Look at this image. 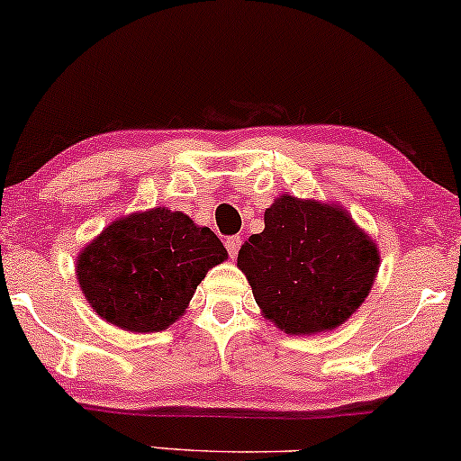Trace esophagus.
<instances>
[{
  "label": "esophagus",
  "instance_id": "34e87169",
  "mask_svg": "<svg viewBox=\"0 0 461 461\" xmlns=\"http://www.w3.org/2000/svg\"><path fill=\"white\" fill-rule=\"evenodd\" d=\"M241 243H243V239L239 235H232V237L226 239L224 245H226V249H229L230 258H235V256L239 254V248H241Z\"/></svg>",
  "mask_w": 461,
  "mask_h": 461
}]
</instances>
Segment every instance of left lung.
Here are the masks:
<instances>
[{
  "label": "left lung",
  "instance_id": "8db88e82",
  "mask_svg": "<svg viewBox=\"0 0 461 461\" xmlns=\"http://www.w3.org/2000/svg\"><path fill=\"white\" fill-rule=\"evenodd\" d=\"M379 265L375 241L343 207L290 194L267 209L265 230L237 256L262 315L288 334L328 332L348 321Z\"/></svg>",
  "mask_w": 461,
  "mask_h": 461
}]
</instances>
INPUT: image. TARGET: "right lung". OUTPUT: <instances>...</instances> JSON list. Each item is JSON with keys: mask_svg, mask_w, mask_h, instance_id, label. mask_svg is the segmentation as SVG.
Masks as SVG:
<instances>
[{"mask_svg": "<svg viewBox=\"0 0 461 461\" xmlns=\"http://www.w3.org/2000/svg\"><path fill=\"white\" fill-rule=\"evenodd\" d=\"M226 258L216 232L154 207L101 230L77 256L76 273L101 320L129 332H160L182 318L209 268Z\"/></svg>", "mask_w": 461, "mask_h": 461, "instance_id": "add662e5", "label": "right lung"}]
</instances>
